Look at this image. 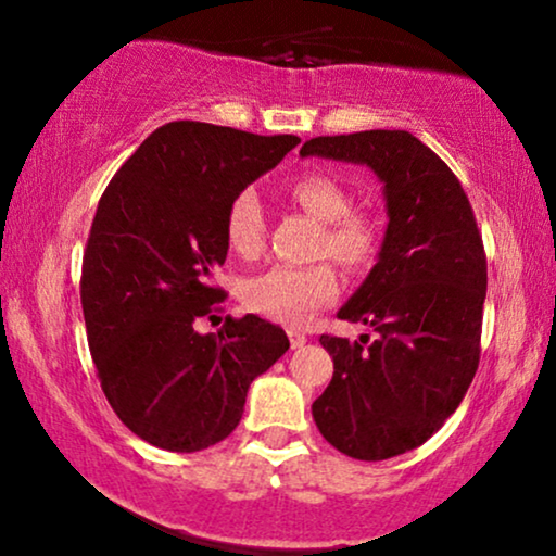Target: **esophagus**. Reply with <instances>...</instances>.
<instances>
[{"mask_svg":"<svg viewBox=\"0 0 556 556\" xmlns=\"http://www.w3.org/2000/svg\"><path fill=\"white\" fill-rule=\"evenodd\" d=\"M303 344H305V334H300V331L290 329V348L298 350V348H303Z\"/></svg>","mask_w":556,"mask_h":556,"instance_id":"esophagus-1","label":"esophagus"}]
</instances>
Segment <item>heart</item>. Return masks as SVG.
<instances>
[{"label":"heart","instance_id":"b5f03b06","mask_svg":"<svg viewBox=\"0 0 556 556\" xmlns=\"http://www.w3.org/2000/svg\"><path fill=\"white\" fill-rule=\"evenodd\" d=\"M290 198L303 212L324 222L318 256H331L342 269L358 274L371 269L384 245V222L366 208H353L350 193L327 172H303L290 182ZM225 238L242 258L258 256L266 240V212L256 190L245 188L229 201ZM340 295V277L329 261L311 266L279 264L242 285V303L253 314L282 324H305L318 308Z\"/></svg>","mask_w":556,"mask_h":556}]
</instances>
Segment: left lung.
I'll use <instances>...</instances> for the list:
<instances>
[{
	"label": "left lung",
	"mask_w": 556,
	"mask_h": 556,
	"mask_svg": "<svg viewBox=\"0 0 556 556\" xmlns=\"http://www.w3.org/2000/svg\"><path fill=\"white\" fill-rule=\"evenodd\" d=\"M300 154L368 164L384 180L389 225L379 264L337 314L374 327V337L321 334L334 376L314 402V420L342 455L389 460L429 442L478 371L481 229L455 172L410 132L318 136Z\"/></svg>",
	"instance_id": "1"
}]
</instances>
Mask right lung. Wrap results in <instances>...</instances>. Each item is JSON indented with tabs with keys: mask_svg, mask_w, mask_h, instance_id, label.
Masks as SVG:
<instances>
[{
	"mask_svg": "<svg viewBox=\"0 0 556 556\" xmlns=\"http://www.w3.org/2000/svg\"><path fill=\"white\" fill-rule=\"evenodd\" d=\"M298 136L208 123L151 132L106 185L83 251L80 303L96 376L143 442L198 452L240 424L251 381L285 355L279 327L248 314L198 334L227 292L214 285L229 201L277 167Z\"/></svg>",
	"mask_w": 556,
	"mask_h": 556,
	"instance_id": "add662e5",
	"label": "right lung"
}]
</instances>
